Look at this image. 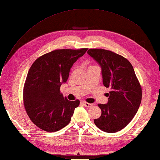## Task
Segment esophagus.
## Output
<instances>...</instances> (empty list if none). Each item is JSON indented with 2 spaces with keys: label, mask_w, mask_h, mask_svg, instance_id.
<instances>
[{
  "label": "esophagus",
  "mask_w": 160,
  "mask_h": 160,
  "mask_svg": "<svg viewBox=\"0 0 160 160\" xmlns=\"http://www.w3.org/2000/svg\"><path fill=\"white\" fill-rule=\"evenodd\" d=\"M82 104H83V105L86 107H90L91 106H92V104H91V103H89V102H87L85 101H82Z\"/></svg>",
  "instance_id": "obj_1"
}]
</instances>
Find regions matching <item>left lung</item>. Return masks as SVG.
Wrapping results in <instances>:
<instances>
[{"label": "left lung", "instance_id": "left-lung-1", "mask_svg": "<svg viewBox=\"0 0 160 160\" xmlns=\"http://www.w3.org/2000/svg\"><path fill=\"white\" fill-rule=\"evenodd\" d=\"M87 53L100 65L104 87L111 88L107 104H98L101 116L94 120L105 132H117L132 120L142 101V87L127 59L103 49H90Z\"/></svg>", "mask_w": 160, "mask_h": 160}]
</instances>
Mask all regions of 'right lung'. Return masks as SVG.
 <instances>
[{
	"instance_id": "1",
	"label": "right lung",
	"mask_w": 160,
	"mask_h": 160,
	"mask_svg": "<svg viewBox=\"0 0 160 160\" xmlns=\"http://www.w3.org/2000/svg\"><path fill=\"white\" fill-rule=\"evenodd\" d=\"M87 48L56 49L34 62L24 87V105L32 122L40 129L53 132L67 126L80 101H71L60 92L70 69Z\"/></svg>"
}]
</instances>
